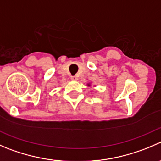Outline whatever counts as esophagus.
Listing matches in <instances>:
<instances>
[{"mask_svg":"<svg viewBox=\"0 0 161 161\" xmlns=\"http://www.w3.org/2000/svg\"><path fill=\"white\" fill-rule=\"evenodd\" d=\"M71 79L73 81H77L78 80V77L77 76H71Z\"/></svg>","mask_w":161,"mask_h":161,"instance_id":"1","label":"esophagus"}]
</instances>
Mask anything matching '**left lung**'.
I'll return each instance as SVG.
<instances>
[{
	"label": "left lung",
	"mask_w": 161,
	"mask_h": 161,
	"mask_svg": "<svg viewBox=\"0 0 161 161\" xmlns=\"http://www.w3.org/2000/svg\"><path fill=\"white\" fill-rule=\"evenodd\" d=\"M87 86H91V84H90V83H87Z\"/></svg>",
	"instance_id": "obj_1"
}]
</instances>
